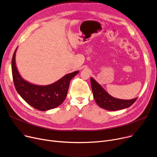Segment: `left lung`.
<instances>
[{
  "label": "left lung",
  "mask_w": 157,
  "mask_h": 157,
  "mask_svg": "<svg viewBox=\"0 0 157 157\" xmlns=\"http://www.w3.org/2000/svg\"><path fill=\"white\" fill-rule=\"evenodd\" d=\"M93 97L97 105L110 111L119 110L131 106L138 97L131 100H122L114 98L103 89V88L93 78L90 79Z\"/></svg>",
  "instance_id": "1"
}]
</instances>
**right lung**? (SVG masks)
I'll use <instances>...</instances> for the list:
<instances>
[{"instance_id": "obj_1", "label": "right lung", "mask_w": 157, "mask_h": 157, "mask_svg": "<svg viewBox=\"0 0 157 157\" xmlns=\"http://www.w3.org/2000/svg\"><path fill=\"white\" fill-rule=\"evenodd\" d=\"M15 50L12 59V73L17 92L29 105L40 111L55 109L62 103L66 98L69 82L79 73L73 72L48 85H38L24 79L20 75L16 64Z\"/></svg>"}]
</instances>
